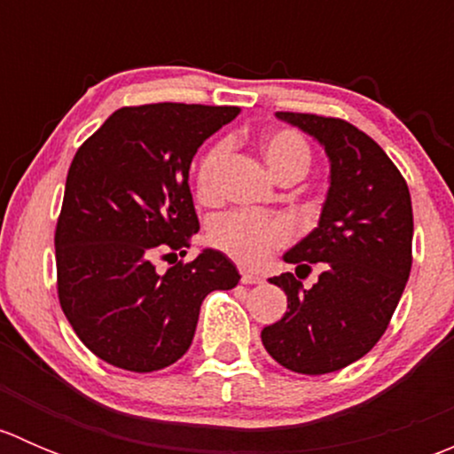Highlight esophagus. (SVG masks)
I'll use <instances>...</instances> for the list:
<instances>
[{"mask_svg": "<svg viewBox=\"0 0 454 454\" xmlns=\"http://www.w3.org/2000/svg\"><path fill=\"white\" fill-rule=\"evenodd\" d=\"M261 281H263V278H261L259 274L248 272V270H241V283H244V286H254V283H261Z\"/></svg>", "mask_w": 454, "mask_h": 454, "instance_id": "1", "label": "esophagus"}]
</instances>
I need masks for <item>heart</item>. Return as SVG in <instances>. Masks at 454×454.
<instances>
[{
	"label": "heart",
	"mask_w": 454,
	"mask_h": 454,
	"mask_svg": "<svg viewBox=\"0 0 454 454\" xmlns=\"http://www.w3.org/2000/svg\"><path fill=\"white\" fill-rule=\"evenodd\" d=\"M259 149L270 171L281 182L290 177L301 180L312 167V149L308 140L294 129L270 131L268 136H263ZM223 158H226L223 142H217L201 155L195 168V189L201 201H213L217 198V177ZM208 239L219 253L228 254L237 263L254 268L292 239V226L281 217L228 213L215 219L208 231Z\"/></svg>",
	"instance_id": "1"
}]
</instances>
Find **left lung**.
Listing matches in <instances>:
<instances>
[{"label": "left lung", "instance_id": "obj_1", "mask_svg": "<svg viewBox=\"0 0 454 454\" xmlns=\"http://www.w3.org/2000/svg\"><path fill=\"white\" fill-rule=\"evenodd\" d=\"M314 136L332 171L318 226L283 259L296 274L272 277L287 294V312L261 332L265 351L305 375L345 369L373 349L387 332L413 263V206L406 180L382 146L342 118L277 112ZM319 281L296 276L311 265Z\"/></svg>", "mask_w": 454, "mask_h": 454}]
</instances>
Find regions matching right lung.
<instances>
[{
    "label": "right lung",
    "mask_w": 454,
    "mask_h": 454,
    "mask_svg": "<svg viewBox=\"0 0 454 454\" xmlns=\"http://www.w3.org/2000/svg\"><path fill=\"white\" fill-rule=\"evenodd\" d=\"M239 107L153 103L116 109L76 151L54 232L57 292L81 342L118 369L149 373L186 354L201 301L239 283L219 250L160 274L200 231L189 168ZM177 259V256H176Z\"/></svg>",
    "instance_id": "add662e5"
}]
</instances>
